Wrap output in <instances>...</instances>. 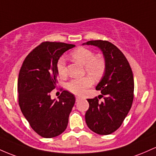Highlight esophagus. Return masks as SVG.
I'll list each match as a JSON object with an SVG mask.
<instances>
[{
    "mask_svg": "<svg viewBox=\"0 0 156 156\" xmlns=\"http://www.w3.org/2000/svg\"><path fill=\"white\" fill-rule=\"evenodd\" d=\"M80 99H81V97H79V96H76V101L80 100Z\"/></svg>",
    "mask_w": 156,
    "mask_h": 156,
    "instance_id": "34e87169",
    "label": "esophagus"
}]
</instances>
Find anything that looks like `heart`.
<instances>
[{"label": "heart", "instance_id": "1", "mask_svg": "<svg viewBox=\"0 0 156 156\" xmlns=\"http://www.w3.org/2000/svg\"><path fill=\"white\" fill-rule=\"evenodd\" d=\"M71 57L74 60L84 65L85 71L94 80L100 78L106 69V61L104 57L100 55H94V53L89 48L85 47H78L71 53ZM57 73L61 77L67 75V69L64 57H60L56 65ZM92 82L90 76H85L81 78L71 80L66 85V87L70 92L74 94L81 95L91 85Z\"/></svg>", "mask_w": 156, "mask_h": 156}]
</instances>
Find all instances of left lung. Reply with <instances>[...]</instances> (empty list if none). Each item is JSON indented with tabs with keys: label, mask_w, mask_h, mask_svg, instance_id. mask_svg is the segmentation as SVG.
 Returning <instances> with one entry per match:
<instances>
[{
	"label": "left lung",
	"mask_w": 156,
	"mask_h": 156,
	"mask_svg": "<svg viewBox=\"0 0 156 156\" xmlns=\"http://www.w3.org/2000/svg\"><path fill=\"white\" fill-rule=\"evenodd\" d=\"M86 45L99 47L106 61L105 75L96 89L101 95L87 99L85 113L87 127L96 133L109 135L120 127L132 107L134 80L130 64L124 54L107 40H90ZM103 98L101 102L99 101Z\"/></svg>",
	"instance_id": "8db88e82"
}]
</instances>
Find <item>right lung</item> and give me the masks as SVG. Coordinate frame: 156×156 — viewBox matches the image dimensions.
Segmentation results:
<instances>
[{"label": "right lung", "mask_w": 156, "mask_h": 156, "mask_svg": "<svg viewBox=\"0 0 156 156\" xmlns=\"http://www.w3.org/2000/svg\"><path fill=\"white\" fill-rule=\"evenodd\" d=\"M75 45L44 42L34 48L24 59L17 81L18 103L31 127L43 138H54L63 133L75 97L63 90L58 100L51 99L57 87V60Z\"/></svg>", "instance_id": "1"}]
</instances>
